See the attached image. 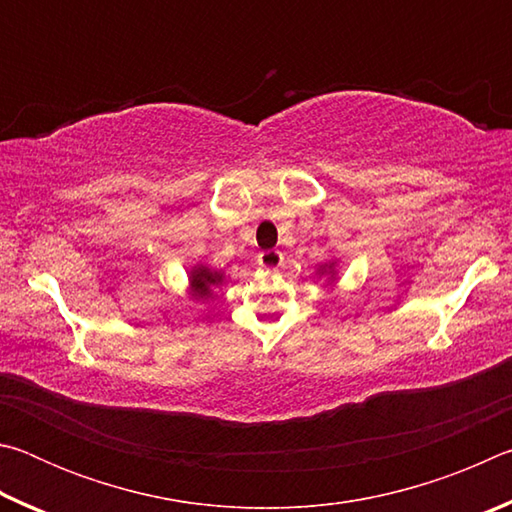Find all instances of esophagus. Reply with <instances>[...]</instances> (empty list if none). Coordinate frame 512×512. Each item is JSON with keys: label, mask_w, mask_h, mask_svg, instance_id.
Here are the masks:
<instances>
[{"label": "esophagus", "mask_w": 512, "mask_h": 512, "mask_svg": "<svg viewBox=\"0 0 512 512\" xmlns=\"http://www.w3.org/2000/svg\"><path fill=\"white\" fill-rule=\"evenodd\" d=\"M259 264L264 268H277L282 264V253L280 250H264V253H259Z\"/></svg>", "instance_id": "34e87169"}]
</instances>
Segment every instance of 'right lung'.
I'll return each mask as SVG.
<instances>
[{
    "label": "right lung",
    "mask_w": 512,
    "mask_h": 512,
    "mask_svg": "<svg viewBox=\"0 0 512 512\" xmlns=\"http://www.w3.org/2000/svg\"><path fill=\"white\" fill-rule=\"evenodd\" d=\"M219 282H221V275L210 273L207 268H198V271L192 273V287L198 296H207L212 284H219Z\"/></svg>",
    "instance_id": "obj_1"
}]
</instances>
